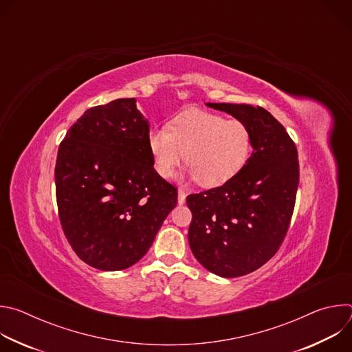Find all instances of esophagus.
Listing matches in <instances>:
<instances>
[{
  "mask_svg": "<svg viewBox=\"0 0 352 352\" xmlns=\"http://www.w3.org/2000/svg\"><path fill=\"white\" fill-rule=\"evenodd\" d=\"M185 199H186V195L184 190H178V205H184L185 204Z\"/></svg>",
  "mask_w": 352,
  "mask_h": 352,
  "instance_id": "obj_1",
  "label": "esophagus"
}]
</instances>
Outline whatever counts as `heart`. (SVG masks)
I'll return each mask as SVG.
<instances>
[{
    "label": "heart",
    "instance_id": "1",
    "mask_svg": "<svg viewBox=\"0 0 352 352\" xmlns=\"http://www.w3.org/2000/svg\"><path fill=\"white\" fill-rule=\"evenodd\" d=\"M146 140L155 171L162 178L174 174L185 153L188 175L206 188L231 179L246 163L252 146L243 122L199 110L178 114L170 128H152Z\"/></svg>",
    "mask_w": 352,
    "mask_h": 352
}]
</instances>
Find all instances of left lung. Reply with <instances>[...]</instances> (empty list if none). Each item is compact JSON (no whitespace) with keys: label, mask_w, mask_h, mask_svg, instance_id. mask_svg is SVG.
Listing matches in <instances>:
<instances>
[{"label":"left lung","mask_w":352,"mask_h":352,"mask_svg":"<svg viewBox=\"0 0 352 352\" xmlns=\"http://www.w3.org/2000/svg\"><path fill=\"white\" fill-rule=\"evenodd\" d=\"M243 122L252 155L224 185L186 197L192 212L188 241L193 256L220 277H239L263 266L280 248L299 184L296 147L265 109L206 103Z\"/></svg>","instance_id":"8db88e82"}]
</instances>
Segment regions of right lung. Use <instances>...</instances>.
<instances>
[{
  "instance_id": "1",
  "label": "right lung",
  "mask_w": 352,
  "mask_h": 352,
  "mask_svg": "<svg viewBox=\"0 0 352 352\" xmlns=\"http://www.w3.org/2000/svg\"><path fill=\"white\" fill-rule=\"evenodd\" d=\"M148 129L135 98H117L86 110L60 144L61 226L94 269L117 272L139 262L177 205V189L155 171Z\"/></svg>"
}]
</instances>
